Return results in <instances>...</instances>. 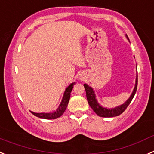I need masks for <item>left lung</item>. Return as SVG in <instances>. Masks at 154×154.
<instances>
[{"label": "left lung", "mask_w": 154, "mask_h": 154, "mask_svg": "<svg viewBox=\"0 0 154 154\" xmlns=\"http://www.w3.org/2000/svg\"><path fill=\"white\" fill-rule=\"evenodd\" d=\"M127 39H128L127 36ZM84 87L85 88L86 95H87V101H88V103H89L91 107L93 109V110L98 116L102 117H117V116H119L120 114H121L127 109V107L131 103V100L134 98V95L136 94V91H137V78H136V84L135 87H134V89L133 91L132 94H131V97H129V99L126 101L125 103H123V104L120 105V106H117V107L112 108V109H107V108L103 107V106L99 104V103L97 100L96 95H95V93H94V91L93 90L92 87H91L90 86H88L86 84H84Z\"/></svg>", "instance_id": "8db88e82"}]
</instances>
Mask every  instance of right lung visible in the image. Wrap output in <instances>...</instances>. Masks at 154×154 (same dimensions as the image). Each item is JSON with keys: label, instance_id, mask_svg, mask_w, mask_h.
<instances>
[{"label": "right lung", "instance_id": "1", "mask_svg": "<svg viewBox=\"0 0 154 154\" xmlns=\"http://www.w3.org/2000/svg\"><path fill=\"white\" fill-rule=\"evenodd\" d=\"M75 84V82L70 84L68 87H67V89L65 90V92L63 94V98H62L61 103L59 105L58 108L53 113H34V112L30 111L34 116L37 117L42 119H46V120H53V119H56L60 117L63 113H64L66 108H67V105H68L69 100H70V93H71L72 89L74 87V85Z\"/></svg>", "mask_w": 154, "mask_h": 154}]
</instances>
